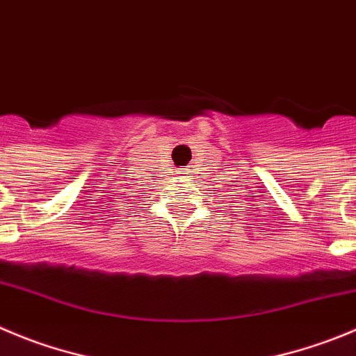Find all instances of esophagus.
I'll return each instance as SVG.
<instances>
[{"instance_id":"obj_1","label":"esophagus","mask_w":356,"mask_h":356,"mask_svg":"<svg viewBox=\"0 0 356 356\" xmlns=\"http://www.w3.org/2000/svg\"><path fill=\"white\" fill-rule=\"evenodd\" d=\"M187 172H188L187 169H184V171H180V175H187Z\"/></svg>"}]
</instances>
